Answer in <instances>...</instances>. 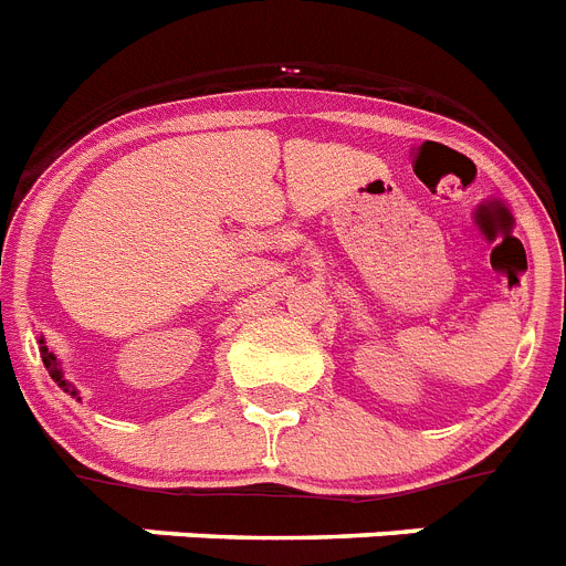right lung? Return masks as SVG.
I'll use <instances>...</instances> for the list:
<instances>
[{
  "label": "right lung",
  "instance_id": "right-lung-1",
  "mask_svg": "<svg viewBox=\"0 0 566 566\" xmlns=\"http://www.w3.org/2000/svg\"><path fill=\"white\" fill-rule=\"evenodd\" d=\"M40 355H42V364H45V369H48V375H51L53 380H56V384L62 386V389H65L67 395H76V389L71 384H67L65 378H62V369H60V360H56V355H53L51 349H48L45 346V340H42L40 337ZM80 400V398H76Z\"/></svg>",
  "mask_w": 566,
  "mask_h": 566
}]
</instances>
